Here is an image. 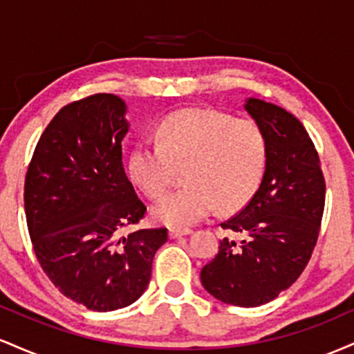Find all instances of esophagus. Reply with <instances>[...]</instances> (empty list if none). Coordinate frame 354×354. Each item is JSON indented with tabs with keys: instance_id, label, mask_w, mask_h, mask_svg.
I'll return each mask as SVG.
<instances>
[{
	"instance_id": "esophagus-1",
	"label": "esophagus",
	"mask_w": 354,
	"mask_h": 354,
	"mask_svg": "<svg viewBox=\"0 0 354 354\" xmlns=\"http://www.w3.org/2000/svg\"><path fill=\"white\" fill-rule=\"evenodd\" d=\"M193 231L188 230V228H171L169 230V238H181V236H186V234H191Z\"/></svg>"
}]
</instances>
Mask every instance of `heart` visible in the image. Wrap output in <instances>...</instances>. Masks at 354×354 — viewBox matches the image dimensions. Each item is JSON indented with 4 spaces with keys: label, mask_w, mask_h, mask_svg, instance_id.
Here are the masks:
<instances>
[{
    "label": "heart",
    "mask_w": 354,
    "mask_h": 354,
    "mask_svg": "<svg viewBox=\"0 0 354 354\" xmlns=\"http://www.w3.org/2000/svg\"><path fill=\"white\" fill-rule=\"evenodd\" d=\"M266 161V136L253 120L186 108L160 121L156 143L133 146L128 173L146 196L156 200L169 189L176 169L185 168L186 186L158 203L153 218L186 228L216 206L223 213L246 206L261 185Z\"/></svg>",
    "instance_id": "b5f03b06"
}]
</instances>
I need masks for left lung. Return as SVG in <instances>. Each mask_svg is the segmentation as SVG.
<instances>
[{"label":"left lung","instance_id":"8db88e82","mask_svg":"<svg viewBox=\"0 0 354 354\" xmlns=\"http://www.w3.org/2000/svg\"><path fill=\"white\" fill-rule=\"evenodd\" d=\"M245 108L266 136L265 176L245 208L221 223L245 239H221L218 254L203 266L201 283L219 301L253 308L274 299L306 268L326 185L318 151L298 118L256 98Z\"/></svg>","mask_w":354,"mask_h":354}]
</instances>
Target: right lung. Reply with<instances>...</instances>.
<instances>
[{"instance_id": "1", "label": "right lung", "mask_w": 354, "mask_h": 354, "mask_svg": "<svg viewBox=\"0 0 354 354\" xmlns=\"http://www.w3.org/2000/svg\"><path fill=\"white\" fill-rule=\"evenodd\" d=\"M126 104L109 93L56 113L24 178V211L36 258L50 281L93 311L135 303L148 288L168 230H123L146 214L123 166Z\"/></svg>"}]
</instances>
